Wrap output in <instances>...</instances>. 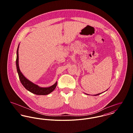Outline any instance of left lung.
I'll return each instance as SVG.
<instances>
[{
    "instance_id": "left-lung-1",
    "label": "left lung",
    "mask_w": 133,
    "mask_h": 133,
    "mask_svg": "<svg viewBox=\"0 0 133 133\" xmlns=\"http://www.w3.org/2000/svg\"><path fill=\"white\" fill-rule=\"evenodd\" d=\"M101 93H99V94H96V95H95V96H97V95H99V94H101Z\"/></svg>"
}]
</instances>
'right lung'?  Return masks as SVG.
<instances>
[{
  "label": "right lung",
  "instance_id": "1",
  "mask_svg": "<svg viewBox=\"0 0 133 133\" xmlns=\"http://www.w3.org/2000/svg\"><path fill=\"white\" fill-rule=\"evenodd\" d=\"M19 45L17 50V58L16 60V68L18 74L19 79L21 84L23 86L29 91L30 92L37 95H48L49 94L52 92L57 86V82H56L54 84L51 86L49 88H41L39 87L37 85L33 83L28 79H26L23 75L20 72L19 69V64H18V59H19V56H18V49H19Z\"/></svg>",
  "mask_w": 133,
  "mask_h": 133
}]
</instances>
